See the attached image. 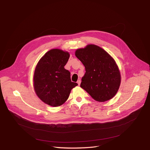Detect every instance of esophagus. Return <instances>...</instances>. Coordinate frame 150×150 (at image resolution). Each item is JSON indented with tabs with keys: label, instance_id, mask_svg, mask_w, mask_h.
<instances>
[{
	"label": "esophagus",
	"instance_id": "34e87169",
	"mask_svg": "<svg viewBox=\"0 0 150 150\" xmlns=\"http://www.w3.org/2000/svg\"><path fill=\"white\" fill-rule=\"evenodd\" d=\"M77 84H78L79 86L80 85V84H81V81L79 80H79H78V81H77Z\"/></svg>",
	"mask_w": 150,
	"mask_h": 150
}]
</instances>
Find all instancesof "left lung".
I'll use <instances>...</instances> for the list:
<instances>
[{"mask_svg":"<svg viewBox=\"0 0 150 150\" xmlns=\"http://www.w3.org/2000/svg\"><path fill=\"white\" fill-rule=\"evenodd\" d=\"M75 53L86 69L80 87L96 101L113 98L121 81L120 71L113 57L101 47L92 44L76 49Z\"/></svg>","mask_w":150,"mask_h":150,"instance_id":"left-lung-1","label":"left lung"}]
</instances>
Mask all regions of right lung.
<instances>
[{
	"label": "right lung",
	"mask_w": 150,
	"mask_h": 150,
	"mask_svg": "<svg viewBox=\"0 0 150 150\" xmlns=\"http://www.w3.org/2000/svg\"><path fill=\"white\" fill-rule=\"evenodd\" d=\"M68 52L53 49L47 52L36 65L33 86L37 96L52 107L63 104L71 90L78 84L71 81V73L64 69L69 58Z\"/></svg>",
	"instance_id": "1"
}]
</instances>
